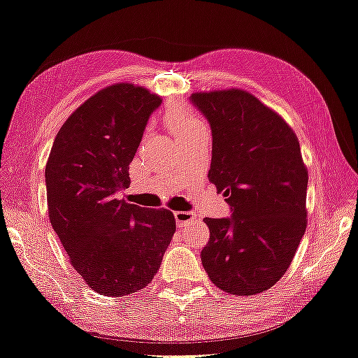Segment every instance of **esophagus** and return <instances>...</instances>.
I'll use <instances>...</instances> for the list:
<instances>
[{
	"instance_id": "obj_1",
	"label": "esophagus",
	"mask_w": 358,
	"mask_h": 358,
	"mask_svg": "<svg viewBox=\"0 0 358 358\" xmlns=\"http://www.w3.org/2000/svg\"><path fill=\"white\" fill-rule=\"evenodd\" d=\"M194 213L193 212H186V210H178L175 212V220H177L178 227H186L189 225L191 222L194 220Z\"/></svg>"
}]
</instances>
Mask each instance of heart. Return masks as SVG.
Masks as SVG:
<instances>
[{"label": "heart", "mask_w": 358, "mask_h": 358, "mask_svg": "<svg viewBox=\"0 0 358 358\" xmlns=\"http://www.w3.org/2000/svg\"><path fill=\"white\" fill-rule=\"evenodd\" d=\"M164 122L170 131L177 138H181L188 133L194 131L196 128L204 127L199 115L185 104H172L164 112Z\"/></svg>", "instance_id": "b5f03b06"}]
</instances>
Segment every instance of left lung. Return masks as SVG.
I'll list each match as a JSON object with an SVG mask.
<instances>
[{"instance_id": "obj_1", "label": "left lung", "mask_w": 358, "mask_h": 358, "mask_svg": "<svg viewBox=\"0 0 358 358\" xmlns=\"http://www.w3.org/2000/svg\"><path fill=\"white\" fill-rule=\"evenodd\" d=\"M212 128L210 183L231 217L206 218L201 260L222 291L254 296L286 273L307 227L308 172L292 128L244 90L193 93Z\"/></svg>"}]
</instances>
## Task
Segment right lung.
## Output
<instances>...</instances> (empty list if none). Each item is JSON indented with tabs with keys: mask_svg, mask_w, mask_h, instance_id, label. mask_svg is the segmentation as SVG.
<instances>
[{
	"mask_svg": "<svg viewBox=\"0 0 358 358\" xmlns=\"http://www.w3.org/2000/svg\"><path fill=\"white\" fill-rule=\"evenodd\" d=\"M161 103V96L133 83L106 87L64 122L48 157L50 222L77 273L103 296L148 286L175 233L170 210L119 197L149 115Z\"/></svg>",
	"mask_w": 358,
	"mask_h": 358,
	"instance_id": "1",
	"label": "right lung"
}]
</instances>
